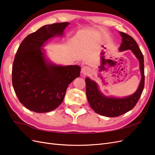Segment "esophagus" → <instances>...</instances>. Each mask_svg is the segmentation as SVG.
I'll return each instance as SVG.
<instances>
[{
	"label": "esophagus",
	"mask_w": 155,
	"mask_h": 155,
	"mask_svg": "<svg viewBox=\"0 0 155 155\" xmlns=\"http://www.w3.org/2000/svg\"><path fill=\"white\" fill-rule=\"evenodd\" d=\"M89 72H90V68L87 67H84L81 69V74L83 75V76H85V75L88 74Z\"/></svg>",
	"instance_id": "esophagus-1"
}]
</instances>
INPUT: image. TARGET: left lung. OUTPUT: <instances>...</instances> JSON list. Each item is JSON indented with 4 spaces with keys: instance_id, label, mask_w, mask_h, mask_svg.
Here are the masks:
<instances>
[{
    "instance_id": "left-lung-1",
    "label": "left lung",
    "mask_w": 155,
    "mask_h": 155,
    "mask_svg": "<svg viewBox=\"0 0 155 155\" xmlns=\"http://www.w3.org/2000/svg\"><path fill=\"white\" fill-rule=\"evenodd\" d=\"M120 34L122 37V43L119 50L123 51L130 50L133 51L139 61L142 78L137 91L132 95L123 98L104 96L100 91L97 83L94 81H92L89 78L85 79L86 94L89 105L97 114L106 117L119 116L133 109L141 96L144 88L143 55L137 42L132 37L121 31H120Z\"/></svg>"
}]
</instances>
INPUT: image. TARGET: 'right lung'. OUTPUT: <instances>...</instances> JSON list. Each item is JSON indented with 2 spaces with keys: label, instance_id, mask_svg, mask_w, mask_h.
I'll use <instances>...</instances> for the list:
<instances>
[{
  "label": "right lung",
  "instance_id": "1",
  "mask_svg": "<svg viewBox=\"0 0 155 155\" xmlns=\"http://www.w3.org/2000/svg\"><path fill=\"white\" fill-rule=\"evenodd\" d=\"M70 22L42 26L22 41L12 67V84L18 100L26 109L38 113L58 108L74 79L79 77L78 65L61 66L49 62L42 47L52 37L62 36Z\"/></svg>",
  "mask_w": 155,
  "mask_h": 155
}]
</instances>
